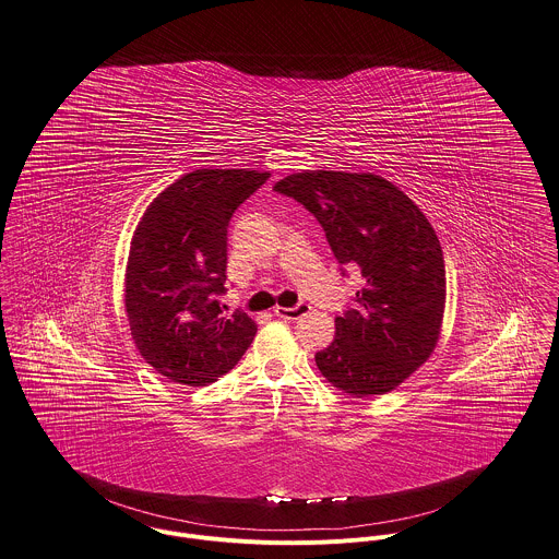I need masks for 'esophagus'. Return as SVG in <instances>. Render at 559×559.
Listing matches in <instances>:
<instances>
[{"mask_svg":"<svg viewBox=\"0 0 559 559\" xmlns=\"http://www.w3.org/2000/svg\"><path fill=\"white\" fill-rule=\"evenodd\" d=\"M311 311V307L309 305H298V307H294V309H287V307H276L274 309V316L276 318H281V320H298V318H302V316H307Z\"/></svg>","mask_w":559,"mask_h":559,"instance_id":"obj_1","label":"esophagus"}]
</instances>
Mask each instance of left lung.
Listing matches in <instances>:
<instances>
[{
    "label": "left lung",
    "mask_w": 559,
    "mask_h": 559,
    "mask_svg": "<svg viewBox=\"0 0 559 559\" xmlns=\"http://www.w3.org/2000/svg\"><path fill=\"white\" fill-rule=\"evenodd\" d=\"M326 230L341 265H358L356 309L316 354L322 376L352 397L384 395L435 352L445 313V259L426 214L373 173L302 170L276 181Z\"/></svg>",
    "instance_id": "8db88e82"
}]
</instances>
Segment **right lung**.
<instances>
[{"mask_svg": "<svg viewBox=\"0 0 559 559\" xmlns=\"http://www.w3.org/2000/svg\"><path fill=\"white\" fill-rule=\"evenodd\" d=\"M270 173L201 168L159 192L133 230L124 311L140 356L162 376L205 386L230 371L257 335L246 313L224 316L226 226Z\"/></svg>", "mask_w": 559, "mask_h": 559, "instance_id": "right-lung-1", "label": "right lung"}]
</instances>
